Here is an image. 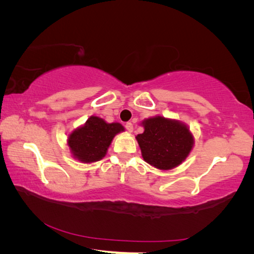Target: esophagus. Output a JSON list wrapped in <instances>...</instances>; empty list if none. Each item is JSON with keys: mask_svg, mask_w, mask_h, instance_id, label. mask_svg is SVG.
I'll return each instance as SVG.
<instances>
[{"mask_svg": "<svg viewBox=\"0 0 254 254\" xmlns=\"http://www.w3.org/2000/svg\"><path fill=\"white\" fill-rule=\"evenodd\" d=\"M126 128H127L128 132H132L133 131V124L131 122L126 123Z\"/></svg>", "mask_w": 254, "mask_h": 254, "instance_id": "esophagus-1", "label": "esophagus"}]
</instances>
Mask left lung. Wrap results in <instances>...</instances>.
Masks as SVG:
<instances>
[{
	"label": "left lung",
	"mask_w": 254,
	"mask_h": 254,
	"mask_svg": "<svg viewBox=\"0 0 254 254\" xmlns=\"http://www.w3.org/2000/svg\"><path fill=\"white\" fill-rule=\"evenodd\" d=\"M144 132L137 134L144 161L158 169L168 170L180 165L190 152L194 139L186 126L156 117L143 121Z\"/></svg>",
	"instance_id": "8db88e82"
}]
</instances>
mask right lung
<instances>
[{
	"instance_id": "right-lung-1",
	"label": "right lung",
	"mask_w": 254,
	"mask_h": 254,
	"mask_svg": "<svg viewBox=\"0 0 254 254\" xmlns=\"http://www.w3.org/2000/svg\"><path fill=\"white\" fill-rule=\"evenodd\" d=\"M123 130L120 123H106L100 118L91 117L84 127L69 135L68 145L74 157L81 162H94L105 157L114 135Z\"/></svg>"
}]
</instances>
